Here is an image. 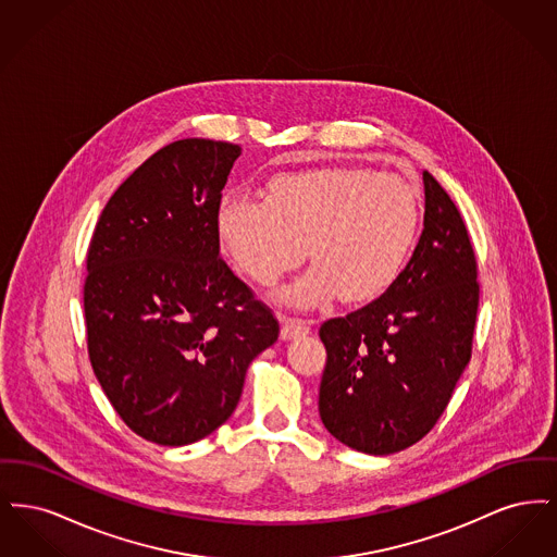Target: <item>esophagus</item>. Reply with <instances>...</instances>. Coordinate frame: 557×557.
I'll return each mask as SVG.
<instances>
[{
	"mask_svg": "<svg viewBox=\"0 0 557 557\" xmlns=\"http://www.w3.org/2000/svg\"><path fill=\"white\" fill-rule=\"evenodd\" d=\"M307 332H309V323H307V321L296 318L282 319V338H284V341L302 336V334H307Z\"/></svg>",
	"mask_w": 557,
	"mask_h": 557,
	"instance_id": "1",
	"label": "esophagus"
}]
</instances>
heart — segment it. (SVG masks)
Masks as SVG:
<instances>
[{
    "label": "heart",
    "mask_w": 557,
    "mask_h": 557,
    "mask_svg": "<svg viewBox=\"0 0 557 557\" xmlns=\"http://www.w3.org/2000/svg\"><path fill=\"white\" fill-rule=\"evenodd\" d=\"M413 184L366 166L284 171L265 198L230 191L216 209L223 250L250 280L273 284L307 255L313 261L277 292L290 307H318L343 294L368 302L397 282L420 230Z\"/></svg>",
    "instance_id": "heart-1"
}]
</instances>
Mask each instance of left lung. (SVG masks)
Returning <instances> with one entry per match:
<instances>
[{
  "instance_id": "8db88e82",
  "label": "left lung",
  "mask_w": 557,
  "mask_h": 557,
  "mask_svg": "<svg viewBox=\"0 0 557 557\" xmlns=\"http://www.w3.org/2000/svg\"><path fill=\"white\" fill-rule=\"evenodd\" d=\"M424 230L397 282L319 338V416L350 449L391 455L422 441L472 357L476 255L449 194L424 171Z\"/></svg>"
}]
</instances>
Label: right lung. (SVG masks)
Segmentation results:
<instances>
[{
  "mask_svg": "<svg viewBox=\"0 0 557 557\" xmlns=\"http://www.w3.org/2000/svg\"><path fill=\"white\" fill-rule=\"evenodd\" d=\"M238 144L189 137L110 196L87 250V350L110 405L162 447L209 436L280 323L219 257L216 209Z\"/></svg>",
  "mask_w": 557,
  "mask_h": 557,
  "instance_id": "add662e5",
  "label": "right lung"
}]
</instances>
